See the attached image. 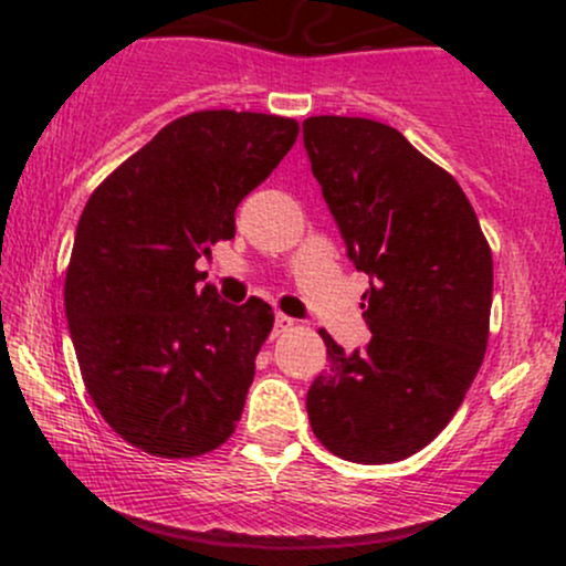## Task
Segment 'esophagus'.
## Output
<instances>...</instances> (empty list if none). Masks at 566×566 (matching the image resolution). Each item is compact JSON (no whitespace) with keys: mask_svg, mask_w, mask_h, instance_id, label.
<instances>
[{"mask_svg":"<svg viewBox=\"0 0 566 566\" xmlns=\"http://www.w3.org/2000/svg\"><path fill=\"white\" fill-rule=\"evenodd\" d=\"M292 327H295V322H292L290 316H284V314H276L274 316V335L287 333V329H292Z\"/></svg>","mask_w":566,"mask_h":566,"instance_id":"1","label":"esophagus"}]
</instances>
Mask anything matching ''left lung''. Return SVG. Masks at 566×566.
Here are the masks:
<instances>
[{"mask_svg":"<svg viewBox=\"0 0 566 566\" xmlns=\"http://www.w3.org/2000/svg\"><path fill=\"white\" fill-rule=\"evenodd\" d=\"M303 143L348 258L369 276L361 308L373 333L346 354L322 329L329 367L305 409L337 458L396 463L439 437L482 367L490 244L458 180L399 129L311 116Z\"/></svg>","mask_w":566,"mask_h":566,"instance_id":"left-lung-1","label":"left lung"}]
</instances>
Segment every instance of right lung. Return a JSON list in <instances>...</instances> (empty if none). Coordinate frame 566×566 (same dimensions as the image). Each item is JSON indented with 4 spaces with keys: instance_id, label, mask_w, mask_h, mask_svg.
I'll return each mask as SVG.
<instances>
[{
    "instance_id": "add662e5",
    "label": "right lung",
    "mask_w": 566,
    "mask_h": 566,
    "mask_svg": "<svg viewBox=\"0 0 566 566\" xmlns=\"http://www.w3.org/2000/svg\"><path fill=\"white\" fill-rule=\"evenodd\" d=\"M295 138L284 116L193 112L84 205L63 290L69 333L97 412L143 452L197 458L242 418L274 311L261 297L218 301L197 261L233 239L239 201Z\"/></svg>"
}]
</instances>
